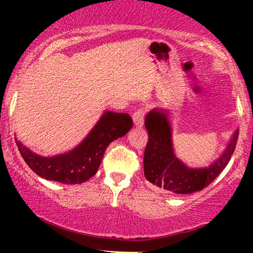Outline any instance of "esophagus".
<instances>
[{"instance_id":"34e87169","label":"esophagus","mask_w":253,"mask_h":253,"mask_svg":"<svg viewBox=\"0 0 253 253\" xmlns=\"http://www.w3.org/2000/svg\"><path fill=\"white\" fill-rule=\"evenodd\" d=\"M145 108H139L135 110L134 114H133V123L136 127H141L144 125V118H145Z\"/></svg>"}]
</instances>
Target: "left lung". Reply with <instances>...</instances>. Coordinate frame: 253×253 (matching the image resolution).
I'll return each mask as SVG.
<instances>
[{
    "label": "left lung",
    "mask_w": 253,
    "mask_h": 253,
    "mask_svg": "<svg viewBox=\"0 0 253 253\" xmlns=\"http://www.w3.org/2000/svg\"><path fill=\"white\" fill-rule=\"evenodd\" d=\"M149 141L144 153V173L156 188L175 194H191L210 185L228 164L236 149L239 130H234L223 153L207 168L193 169L177 158L172 146L169 114L152 109L145 119Z\"/></svg>",
    "instance_id": "8db88e82"
}]
</instances>
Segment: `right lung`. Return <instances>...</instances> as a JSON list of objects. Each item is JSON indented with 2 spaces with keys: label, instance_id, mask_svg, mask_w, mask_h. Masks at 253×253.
<instances>
[{
  "label": "right lung",
  "instance_id": "right-lung-1",
  "mask_svg": "<svg viewBox=\"0 0 253 253\" xmlns=\"http://www.w3.org/2000/svg\"><path fill=\"white\" fill-rule=\"evenodd\" d=\"M132 118L126 113L104 112L91 132L69 152L42 157L16 140L22 158L37 175L63 184H78L97 172L108 145L132 128Z\"/></svg>",
  "mask_w": 253,
  "mask_h": 253
}]
</instances>
